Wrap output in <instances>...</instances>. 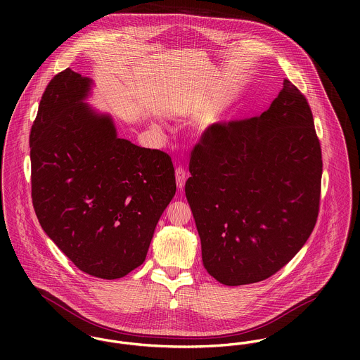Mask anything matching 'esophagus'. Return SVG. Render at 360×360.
<instances>
[{
  "mask_svg": "<svg viewBox=\"0 0 360 360\" xmlns=\"http://www.w3.org/2000/svg\"><path fill=\"white\" fill-rule=\"evenodd\" d=\"M186 179H187V173L183 167H177L176 169V183H177V187L180 190L184 188V184H186Z\"/></svg>",
  "mask_w": 360,
  "mask_h": 360,
  "instance_id": "obj_1",
  "label": "esophagus"
}]
</instances>
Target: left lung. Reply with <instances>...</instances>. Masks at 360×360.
<instances>
[{
    "mask_svg": "<svg viewBox=\"0 0 360 360\" xmlns=\"http://www.w3.org/2000/svg\"><path fill=\"white\" fill-rule=\"evenodd\" d=\"M321 172L310 106L287 79L260 116L210 126L186 183L206 271L236 287L285 266L316 224Z\"/></svg>",
    "mask_w": 360,
    "mask_h": 360,
    "instance_id": "8db88e82",
    "label": "left lung"
}]
</instances>
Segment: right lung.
Listing matches in <instances>:
<instances>
[{
	"label": "right lung",
	"mask_w": 360,
	"mask_h": 360,
	"mask_svg": "<svg viewBox=\"0 0 360 360\" xmlns=\"http://www.w3.org/2000/svg\"><path fill=\"white\" fill-rule=\"evenodd\" d=\"M93 84L68 68L47 86L30 133L32 198L75 266L113 280L146 260L176 179L169 155L119 139L112 116L84 103Z\"/></svg>",
	"instance_id": "right-lung-1"
}]
</instances>
